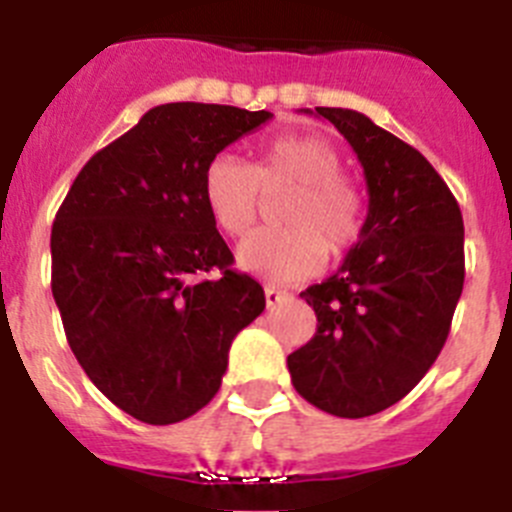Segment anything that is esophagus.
<instances>
[{
    "mask_svg": "<svg viewBox=\"0 0 512 512\" xmlns=\"http://www.w3.org/2000/svg\"><path fill=\"white\" fill-rule=\"evenodd\" d=\"M264 295H266V305H269V307H277L279 302L289 300L287 292H282V289H274V287H266Z\"/></svg>",
    "mask_w": 512,
    "mask_h": 512,
    "instance_id": "obj_1",
    "label": "esophagus"
}]
</instances>
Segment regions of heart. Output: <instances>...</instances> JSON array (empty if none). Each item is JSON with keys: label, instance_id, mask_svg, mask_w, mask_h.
I'll use <instances>...</instances> for the list:
<instances>
[{"label": "heart", "instance_id": "1", "mask_svg": "<svg viewBox=\"0 0 512 512\" xmlns=\"http://www.w3.org/2000/svg\"><path fill=\"white\" fill-rule=\"evenodd\" d=\"M341 169V151L325 135H277L264 143L256 166L233 153L212 158L202 174V197L215 228L241 238L256 223L261 189L292 187L279 215L287 228L246 238L235 261L266 282H305L323 269L325 251L343 256L364 233V194Z\"/></svg>", "mask_w": 512, "mask_h": 512}]
</instances>
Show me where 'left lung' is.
<instances>
[{
	"label": "left lung",
	"instance_id": "1",
	"mask_svg": "<svg viewBox=\"0 0 512 512\" xmlns=\"http://www.w3.org/2000/svg\"><path fill=\"white\" fill-rule=\"evenodd\" d=\"M315 115L354 148L369 207L341 269L300 295L318 330L287 356V369L310 405L366 418L408 395L449 338L464 287V220L423 153L356 110Z\"/></svg>",
	"mask_w": 512,
	"mask_h": 512
}]
</instances>
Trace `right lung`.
<instances>
[{
    "instance_id": "add662e5",
    "label": "right lung",
    "mask_w": 512,
    "mask_h": 512,
    "mask_svg": "<svg viewBox=\"0 0 512 512\" xmlns=\"http://www.w3.org/2000/svg\"><path fill=\"white\" fill-rule=\"evenodd\" d=\"M266 120L230 104H158L89 158L58 210L51 289L69 346L94 387L143 423L205 408L233 338L264 312L261 284L230 269L202 174ZM212 268L221 277L202 280Z\"/></svg>"
}]
</instances>
